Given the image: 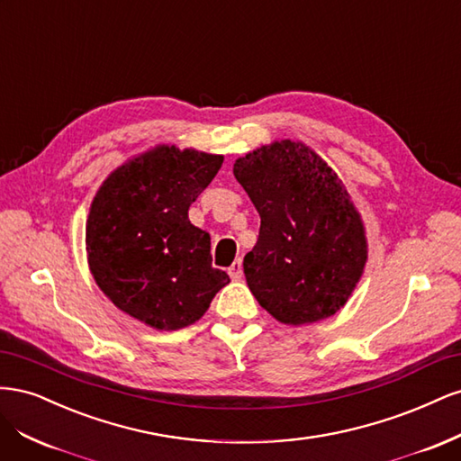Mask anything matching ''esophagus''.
<instances>
[{
	"instance_id": "1",
	"label": "esophagus",
	"mask_w": 461,
	"mask_h": 461,
	"mask_svg": "<svg viewBox=\"0 0 461 461\" xmlns=\"http://www.w3.org/2000/svg\"><path fill=\"white\" fill-rule=\"evenodd\" d=\"M229 275H230V278L232 281H240L242 278V261L240 259H236L230 267H229Z\"/></svg>"
}]
</instances>
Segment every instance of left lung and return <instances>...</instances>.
Returning <instances> with one entry per match:
<instances>
[{
    "mask_svg": "<svg viewBox=\"0 0 461 461\" xmlns=\"http://www.w3.org/2000/svg\"><path fill=\"white\" fill-rule=\"evenodd\" d=\"M234 176L261 217L244 275L263 310L286 325L337 313L367 259L364 222L342 180L300 142L261 146Z\"/></svg>",
    "mask_w": 461,
    "mask_h": 461,
    "instance_id": "8db88e82",
    "label": "left lung"
}]
</instances>
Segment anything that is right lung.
Returning <instances> with one entry per match:
<instances>
[{"label": "right lung", "mask_w": 461, "mask_h": 461, "mask_svg": "<svg viewBox=\"0 0 461 461\" xmlns=\"http://www.w3.org/2000/svg\"><path fill=\"white\" fill-rule=\"evenodd\" d=\"M221 165L222 156L161 146L111 173L92 202L86 252L95 283L153 329L196 323L230 283L212 267L209 232L188 221Z\"/></svg>", "instance_id": "1"}]
</instances>
